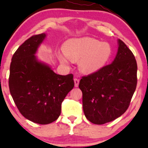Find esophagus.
Instances as JSON below:
<instances>
[{
    "instance_id": "1",
    "label": "esophagus",
    "mask_w": 148,
    "mask_h": 148,
    "mask_svg": "<svg viewBox=\"0 0 148 148\" xmlns=\"http://www.w3.org/2000/svg\"><path fill=\"white\" fill-rule=\"evenodd\" d=\"M74 82H75V86L76 87H78L79 86V79L77 78H75L74 79Z\"/></svg>"
}]
</instances>
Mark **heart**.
Wrapping results in <instances>:
<instances>
[{
  "label": "heart",
  "instance_id": "b5f03b06",
  "mask_svg": "<svg viewBox=\"0 0 148 148\" xmlns=\"http://www.w3.org/2000/svg\"><path fill=\"white\" fill-rule=\"evenodd\" d=\"M62 49L64 54L58 55L60 61L68 64L69 59L75 62L82 59L80 69L86 73L100 70L112 55V48L108 43L89 37L66 40Z\"/></svg>",
  "mask_w": 148,
  "mask_h": 148
}]
</instances>
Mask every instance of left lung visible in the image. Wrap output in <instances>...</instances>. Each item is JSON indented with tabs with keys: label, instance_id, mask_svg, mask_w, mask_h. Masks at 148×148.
<instances>
[{
	"label": "left lung",
	"instance_id": "1",
	"mask_svg": "<svg viewBox=\"0 0 148 148\" xmlns=\"http://www.w3.org/2000/svg\"><path fill=\"white\" fill-rule=\"evenodd\" d=\"M118 44L114 61L83 76L79 85L85 116L94 124H105L124 114L136 89V60L122 40Z\"/></svg>",
	"mask_w": 148,
	"mask_h": 148
}]
</instances>
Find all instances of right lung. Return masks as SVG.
<instances>
[{"instance_id":"obj_1","label":"right lung","mask_w":148,"mask_h":148,"mask_svg":"<svg viewBox=\"0 0 148 148\" xmlns=\"http://www.w3.org/2000/svg\"><path fill=\"white\" fill-rule=\"evenodd\" d=\"M45 34L32 36L14 53L10 65L9 90L23 116L32 122L47 125L61 112V104L74 87L73 75H60L35 56Z\"/></svg>"}]
</instances>
